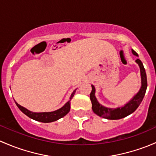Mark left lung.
Instances as JSON below:
<instances>
[{
    "mask_svg": "<svg viewBox=\"0 0 156 156\" xmlns=\"http://www.w3.org/2000/svg\"><path fill=\"white\" fill-rule=\"evenodd\" d=\"M132 51L133 54L135 55L138 56L137 52L134 50ZM136 62L139 65L140 68V73H141V80H142V86H141L139 92L133 98L132 100L130 101L128 104L123 107H119L116 109L113 108H107V107H103L98 102L97 99H96L95 96H94V92H95V89H94V86H91V92L90 93V100L91 101L92 104L93 112L96 114V115H99V116L103 117V118L107 119H120L124 117H126L127 115H130L132 113H134L140 103L142 102L143 99H144V95L146 94V91H147V73H146L145 68H144V65H143L142 62L140 59H137Z\"/></svg>",
    "mask_w": 156,
    "mask_h": 156,
    "instance_id": "8db88e82",
    "label": "left lung"
}]
</instances>
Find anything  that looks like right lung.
<instances>
[{"instance_id": "obj_1", "label": "right lung", "mask_w": 156, "mask_h": 156, "mask_svg": "<svg viewBox=\"0 0 156 156\" xmlns=\"http://www.w3.org/2000/svg\"><path fill=\"white\" fill-rule=\"evenodd\" d=\"M76 89H75L73 91L71 96H70V101L66 103V104L64 107L53 112H49V113H33V112H30L28 110H27L25 107L20 106L16 102V104L17 107H19V109L22 113H25V115H28L29 118L32 119H34L36 121L41 122L44 123L52 122H55L56 120L62 118V117H64L69 113L70 110V100L73 98V95H74L75 92H76Z\"/></svg>"}]
</instances>
